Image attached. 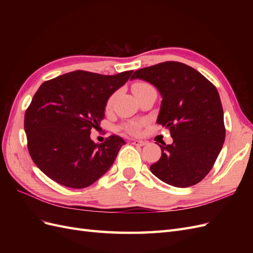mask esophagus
Here are the masks:
<instances>
[{"label":"esophagus","mask_w":253,"mask_h":253,"mask_svg":"<svg viewBox=\"0 0 253 253\" xmlns=\"http://www.w3.org/2000/svg\"><path fill=\"white\" fill-rule=\"evenodd\" d=\"M132 144L138 145V147H142V145L145 144V142L142 141V140H133V141H132Z\"/></svg>","instance_id":"1"}]
</instances>
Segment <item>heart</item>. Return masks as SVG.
I'll return each mask as SVG.
<instances>
[{"mask_svg": "<svg viewBox=\"0 0 253 253\" xmlns=\"http://www.w3.org/2000/svg\"><path fill=\"white\" fill-rule=\"evenodd\" d=\"M152 88H153V86L151 85V84H149L147 82H136V83L133 84V86H132V90H133V93L135 94V96L143 93V91H145V90L152 89ZM115 97H116V93L112 94L109 97L108 101H106V104H105V109L106 110H110L112 106H113ZM124 128L126 129L127 133L132 134V135H136V134H138L139 131H140V125L138 124V122H129V124H126L124 126Z\"/></svg>", "mask_w": 253, "mask_h": 253, "instance_id": "heart-1", "label": "heart"}]
</instances>
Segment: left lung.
I'll return each instance as SVG.
<instances>
[{
    "mask_svg": "<svg viewBox=\"0 0 253 253\" xmlns=\"http://www.w3.org/2000/svg\"><path fill=\"white\" fill-rule=\"evenodd\" d=\"M154 85L163 97L157 124L169 128L173 143L150 169L160 180L188 188L205 178L223 148L224 111L216 87L193 67L167 61L136 71L131 77Z\"/></svg>",
    "mask_w": 253,
    "mask_h": 253,
    "instance_id": "8db88e82",
    "label": "left lung"
}]
</instances>
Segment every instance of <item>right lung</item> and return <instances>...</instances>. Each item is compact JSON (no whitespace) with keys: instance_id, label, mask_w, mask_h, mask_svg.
<instances>
[{"instance_id":"1","label":"right lung","mask_w":253,"mask_h":253,"mask_svg":"<svg viewBox=\"0 0 253 253\" xmlns=\"http://www.w3.org/2000/svg\"><path fill=\"white\" fill-rule=\"evenodd\" d=\"M132 73L75 71L41 84L26 110L24 128L30 157L45 175L64 187L82 189L110 169L126 141L112 135L97 144L90 129L100 125L109 97Z\"/></svg>"}]
</instances>
